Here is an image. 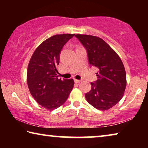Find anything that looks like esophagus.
I'll return each instance as SVG.
<instances>
[{"mask_svg": "<svg viewBox=\"0 0 148 148\" xmlns=\"http://www.w3.org/2000/svg\"><path fill=\"white\" fill-rule=\"evenodd\" d=\"M74 82H76V83H80V82H82V80H79V79H74Z\"/></svg>", "mask_w": 148, "mask_h": 148, "instance_id": "esophagus-1", "label": "esophagus"}]
</instances>
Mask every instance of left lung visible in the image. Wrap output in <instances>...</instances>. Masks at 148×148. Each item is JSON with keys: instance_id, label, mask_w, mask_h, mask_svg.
<instances>
[{"instance_id": "obj_1", "label": "left lung", "mask_w": 148, "mask_h": 148, "mask_svg": "<svg viewBox=\"0 0 148 148\" xmlns=\"http://www.w3.org/2000/svg\"><path fill=\"white\" fill-rule=\"evenodd\" d=\"M87 50L89 63L99 69L97 80L91 82V89L85 95L95 108L106 110L117 104L124 95L127 85L124 65L116 52L99 37L76 34Z\"/></svg>"}]
</instances>
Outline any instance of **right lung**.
<instances>
[{"instance_id":"1","label":"right lung","mask_w":148,"mask_h":148,"mask_svg":"<svg viewBox=\"0 0 148 148\" xmlns=\"http://www.w3.org/2000/svg\"><path fill=\"white\" fill-rule=\"evenodd\" d=\"M75 34H56L37 47L27 68L30 92L42 107L49 110L63 104L73 89V79H61L57 73L60 53L64 44Z\"/></svg>"}]
</instances>
